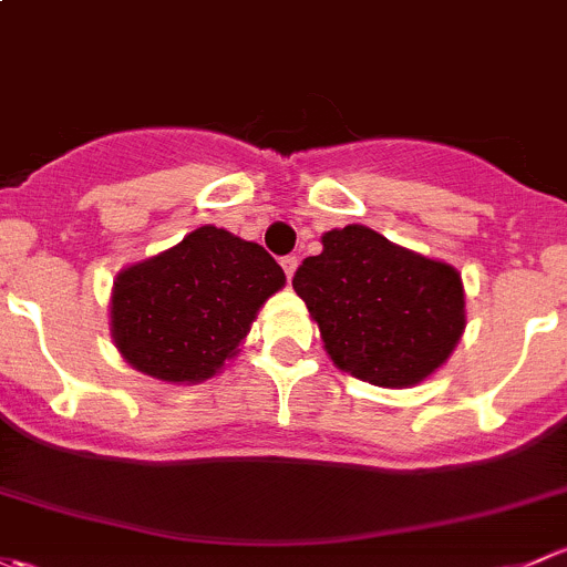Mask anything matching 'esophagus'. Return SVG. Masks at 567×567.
I'll use <instances>...</instances> for the list:
<instances>
[{
	"label": "esophagus",
	"instance_id": "obj_1",
	"mask_svg": "<svg viewBox=\"0 0 567 567\" xmlns=\"http://www.w3.org/2000/svg\"><path fill=\"white\" fill-rule=\"evenodd\" d=\"M279 264H282V268H285V274H288V279L293 277V271H296V266H299V260H296V255H285L282 260H279Z\"/></svg>",
	"mask_w": 567,
	"mask_h": 567
}]
</instances>
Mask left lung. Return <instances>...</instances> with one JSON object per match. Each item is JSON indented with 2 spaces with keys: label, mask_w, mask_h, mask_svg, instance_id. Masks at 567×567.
I'll use <instances>...</instances> for the list:
<instances>
[{
  "label": "left lung",
  "mask_w": 567,
  "mask_h": 567,
  "mask_svg": "<svg viewBox=\"0 0 567 567\" xmlns=\"http://www.w3.org/2000/svg\"><path fill=\"white\" fill-rule=\"evenodd\" d=\"M293 290L318 323L326 353L383 389L421 383L454 353L464 288L454 266L404 249L367 225L323 234Z\"/></svg>",
  "instance_id": "1"
}]
</instances>
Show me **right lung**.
I'll use <instances>...</instances> for the list:
<instances>
[{"instance_id": "obj_1", "label": "right lung", "mask_w": 567, "mask_h": 567, "mask_svg": "<svg viewBox=\"0 0 567 567\" xmlns=\"http://www.w3.org/2000/svg\"><path fill=\"white\" fill-rule=\"evenodd\" d=\"M285 271L260 244L204 228L127 266L113 282L111 337L122 359L165 383H200L236 355Z\"/></svg>"}]
</instances>
